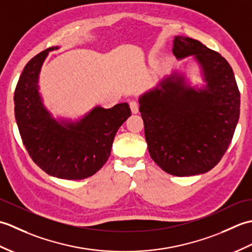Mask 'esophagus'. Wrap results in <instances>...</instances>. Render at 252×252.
<instances>
[{"instance_id": "1", "label": "esophagus", "mask_w": 252, "mask_h": 252, "mask_svg": "<svg viewBox=\"0 0 252 252\" xmlns=\"http://www.w3.org/2000/svg\"><path fill=\"white\" fill-rule=\"evenodd\" d=\"M130 108H131L132 114H137V112H138V103H136V101H131Z\"/></svg>"}]
</instances>
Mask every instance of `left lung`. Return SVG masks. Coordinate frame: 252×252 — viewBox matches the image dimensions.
<instances>
[{"mask_svg": "<svg viewBox=\"0 0 252 252\" xmlns=\"http://www.w3.org/2000/svg\"><path fill=\"white\" fill-rule=\"evenodd\" d=\"M172 52L179 61L192 56L203 84L191 85L185 72L174 70L140 96L148 152L169 174H202L218 164L231 144L240 94L225 58L201 42L176 35Z\"/></svg>", "mask_w": 252, "mask_h": 252, "instance_id": "obj_1", "label": "left lung"}]
</instances>
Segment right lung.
I'll list each match as a JSON object with an SVG mask.
<instances>
[{"label":"right lung","instance_id":"right-lung-1","mask_svg":"<svg viewBox=\"0 0 252 252\" xmlns=\"http://www.w3.org/2000/svg\"><path fill=\"white\" fill-rule=\"evenodd\" d=\"M52 46L25 66L14 93L15 118L29 156L52 176L83 180L103 167L110 156L118 129L131 116L127 103L111 108L94 106L78 119L57 117L40 93V72Z\"/></svg>","mask_w":252,"mask_h":252}]
</instances>
